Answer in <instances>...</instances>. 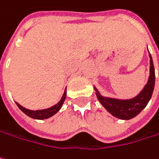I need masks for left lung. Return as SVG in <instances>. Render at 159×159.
Instances as JSON below:
<instances>
[{"label":"left lung","instance_id":"1","mask_svg":"<svg viewBox=\"0 0 159 159\" xmlns=\"http://www.w3.org/2000/svg\"><path fill=\"white\" fill-rule=\"evenodd\" d=\"M150 57V75L148 81L141 92L132 99L127 100H119L115 98H109L101 96L98 91L96 88L95 90L97 92V98L101 105L108 110L110 114L114 117L120 119H130L139 114L146 106L148 105V101L150 100L152 93H153L154 87H155V68H154L152 57Z\"/></svg>","mask_w":159,"mask_h":159}]
</instances>
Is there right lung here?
Masks as SVG:
<instances>
[{
  "instance_id": "1",
  "label": "right lung",
  "mask_w": 159,
  "mask_h": 159,
  "mask_svg": "<svg viewBox=\"0 0 159 159\" xmlns=\"http://www.w3.org/2000/svg\"><path fill=\"white\" fill-rule=\"evenodd\" d=\"M66 95H67V92H66V89H65L62 98H61V99L59 101L58 104L54 105V106L51 107V108H46V109H41V110H30V109L23 108L22 106H20V105L19 103H17V102H16V104H17V106L19 107V108H20L23 113H25L27 116H29V117H30V118L35 119H48V118H51V116H53L54 114H56V113L61 109V106H62L63 102H64V100H65V98H66Z\"/></svg>"
}]
</instances>
